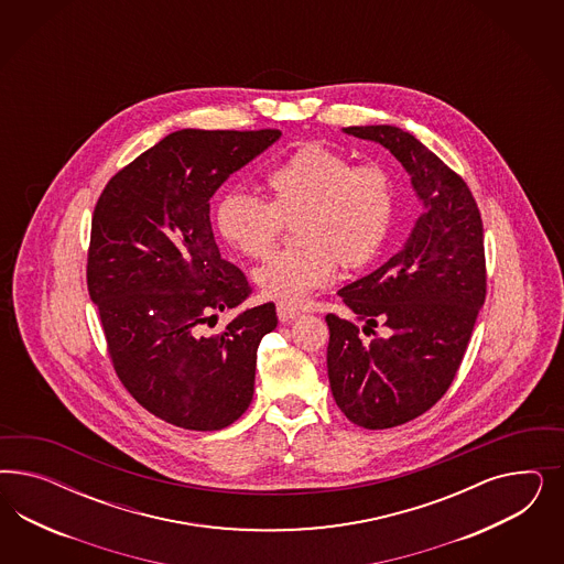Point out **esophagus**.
I'll use <instances>...</instances> for the list:
<instances>
[{
    "label": "esophagus",
    "instance_id": "obj_1",
    "mask_svg": "<svg viewBox=\"0 0 564 564\" xmlns=\"http://www.w3.org/2000/svg\"><path fill=\"white\" fill-rule=\"evenodd\" d=\"M302 312L297 307L290 306V304H279L276 306V316L281 323H291L293 318H297Z\"/></svg>",
    "mask_w": 564,
    "mask_h": 564
}]
</instances>
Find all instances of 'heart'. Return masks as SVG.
<instances>
[{
	"mask_svg": "<svg viewBox=\"0 0 564 564\" xmlns=\"http://www.w3.org/2000/svg\"><path fill=\"white\" fill-rule=\"evenodd\" d=\"M267 203L227 194L215 210L217 231L241 257H267L283 225L300 243L269 258L258 288L288 304L304 302L328 285L337 269L370 264L393 229L397 188L382 163H356L325 144L310 142L276 163L264 177Z\"/></svg>",
	"mask_w": 564,
	"mask_h": 564,
	"instance_id": "obj_1",
	"label": "heart"
}]
</instances>
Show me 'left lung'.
<instances>
[{
	"instance_id": "1",
	"label": "left lung",
	"mask_w": 564,
	"mask_h": 564,
	"mask_svg": "<svg viewBox=\"0 0 564 564\" xmlns=\"http://www.w3.org/2000/svg\"><path fill=\"white\" fill-rule=\"evenodd\" d=\"M410 173L424 213L403 248L339 295L364 330L387 337L361 343L359 328L326 314L330 391L349 422L384 430L430 410L451 387L486 300L484 227L467 184L420 140L394 126H349ZM375 333V330H372Z\"/></svg>"
}]
</instances>
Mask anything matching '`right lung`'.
<instances>
[{
    "label": "right lung",
    "instance_id": "add662e5",
    "mask_svg": "<svg viewBox=\"0 0 564 564\" xmlns=\"http://www.w3.org/2000/svg\"><path fill=\"white\" fill-rule=\"evenodd\" d=\"M279 137L177 130L118 171L95 206L86 283L109 356L128 393L173 426L221 430L252 401L258 345L276 312L248 307L203 335L252 293L217 248L210 198Z\"/></svg>",
    "mask_w": 564,
    "mask_h": 564
}]
</instances>
